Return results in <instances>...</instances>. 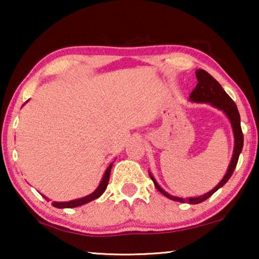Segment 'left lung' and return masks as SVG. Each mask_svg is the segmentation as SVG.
Here are the masks:
<instances>
[{"label": "left lung", "mask_w": 259, "mask_h": 259, "mask_svg": "<svg viewBox=\"0 0 259 259\" xmlns=\"http://www.w3.org/2000/svg\"><path fill=\"white\" fill-rule=\"evenodd\" d=\"M196 77L198 80V83L194 90L192 91V93L190 94V100L194 101V102H207V104L213 105L214 107H217L219 109H222L223 112L228 115V118L230 119L232 125V130H233V134H235V150H233V155L231 159V162H230L228 172L224 176V178L222 179V182L218 184L217 186L214 187L213 190H211L210 192L204 194V196L197 197V198H187V199H184V198H178V197H173L171 194H168L167 192H165L164 190L161 189L160 186L158 185V183L155 182V179L150 175L151 179L153 180L154 186L157 187V190L159 192L164 194L165 197L169 198V199L175 200V201H180V203H185V201H189V204H199L201 201L206 200L207 198H210L212 194H213L215 191L226 184V182L231 178L233 171H235L237 162H238V158L240 152H242L243 148V143H244V136L242 132V127H240V115L238 112V108L235 104V101L232 100L231 98L229 97L228 93L223 90V87L221 86V83L218 82L217 80L214 79L213 76H211L206 70L204 69H198L196 72Z\"/></svg>", "instance_id": "1"}]
</instances>
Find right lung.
<instances>
[{"label": "right lung", "mask_w": 259, "mask_h": 259, "mask_svg": "<svg viewBox=\"0 0 259 259\" xmlns=\"http://www.w3.org/2000/svg\"><path fill=\"white\" fill-rule=\"evenodd\" d=\"M112 166L113 164H111L106 169L105 175H104V178H102L100 185L98 186V189L94 191L93 193L90 194V196L87 197H83V198H80V199H75V200H70V201H67V203H58V201H53L52 205L54 207H58V208H70V207H77V206H81V205L86 204V203H90V201L97 199L101 196L102 193L105 192L106 187L108 185V180H109V175H111V169H112ZM46 198V197H45ZM47 199V198H46ZM48 200V199H47Z\"/></svg>", "instance_id": "obj_1"}]
</instances>
